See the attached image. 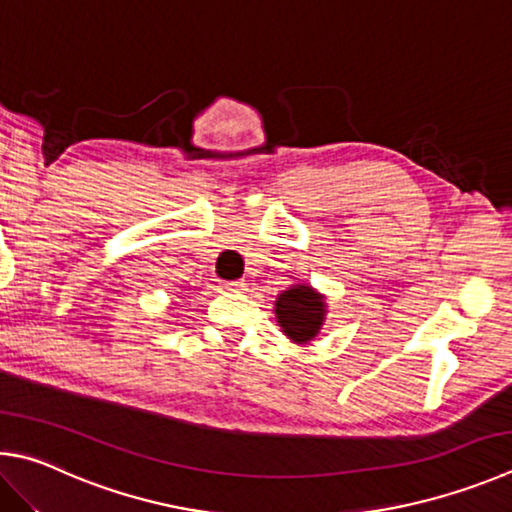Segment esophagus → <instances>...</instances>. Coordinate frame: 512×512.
Wrapping results in <instances>:
<instances>
[{
	"label": "esophagus",
	"instance_id": "obj_1",
	"mask_svg": "<svg viewBox=\"0 0 512 512\" xmlns=\"http://www.w3.org/2000/svg\"><path fill=\"white\" fill-rule=\"evenodd\" d=\"M224 290L242 292V290H247V283L245 281H227V283H224Z\"/></svg>",
	"mask_w": 512,
	"mask_h": 512
}]
</instances>
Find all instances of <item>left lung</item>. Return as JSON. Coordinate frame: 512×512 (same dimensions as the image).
<instances>
[{"instance_id":"obj_1","label":"left lung","mask_w":512,"mask_h":512,"mask_svg":"<svg viewBox=\"0 0 512 512\" xmlns=\"http://www.w3.org/2000/svg\"><path fill=\"white\" fill-rule=\"evenodd\" d=\"M276 317L285 335H290L294 342H308L319 333L324 321V301L312 288L297 285L285 290L276 301Z\"/></svg>"}]
</instances>
